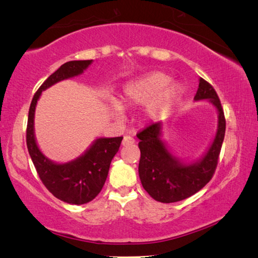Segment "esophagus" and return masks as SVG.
Here are the masks:
<instances>
[{
  "label": "esophagus",
  "mask_w": 258,
  "mask_h": 258,
  "mask_svg": "<svg viewBox=\"0 0 258 258\" xmlns=\"http://www.w3.org/2000/svg\"><path fill=\"white\" fill-rule=\"evenodd\" d=\"M133 143H135V140L132 137H130V135H125L123 139V146L133 145Z\"/></svg>",
  "instance_id": "esophagus-1"
}]
</instances>
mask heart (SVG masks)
<instances>
[{"label":"heart","mask_w":258,"mask_h":258,"mask_svg":"<svg viewBox=\"0 0 258 258\" xmlns=\"http://www.w3.org/2000/svg\"><path fill=\"white\" fill-rule=\"evenodd\" d=\"M169 82L171 77L166 73L152 72L147 74L125 85L121 102L126 106H132L149 102L154 99L149 106V113L157 115L165 110L181 94V85ZM112 109L116 113L120 111V107L117 103H113Z\"/></svg>","instance_id":"obj_1"}]
</instances>
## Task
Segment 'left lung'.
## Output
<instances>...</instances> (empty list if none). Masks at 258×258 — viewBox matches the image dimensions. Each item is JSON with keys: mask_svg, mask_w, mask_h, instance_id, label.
I'll use <instances>...</instances> for the list:
<instances>
[{"mask_svg": "<svg viewBox=\"0 0 258 258\" xmlns=\"http://www.w3.org/2000/svg\"><path fill=\"white\" fill-rule=\"evenodd\" d=\"M209 100L218 111V128L213 145L199 163L181 164L169 154L160 140V123H152L137 134L141 158L139 175L142 186L157 202L169 204L186 199L202 190L216 171L225 135L224 111L216 91L204 78L195 100Z\"/></svg>", "mask_w": 258, "mask_h": 258, "instance_id": "1", "label": "left lung"}]
</instances>
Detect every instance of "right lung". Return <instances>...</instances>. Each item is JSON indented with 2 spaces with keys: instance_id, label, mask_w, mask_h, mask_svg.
<instances>
[{
  "instance_id": "add662e5",
  "label": "right lung",
  "mask_w": 258,
  "mask_h": 258,
  "mask_svg": "<svg viewBox=\"0 0 258 258\" xmlns=\"http://www.w3.org/2000/svg\"><path fill=\"white\" fill-rule=\"evenodd\" d=\"M91 62L92 60H74L63 63L36 91L28 111L26 142L38 176L55 198L72 205L89 203L102 190L110 163L119 149L123 137L98 139L80 158L67 164H54L42 154L35 141L34 112L42 91L56 82L80 75Z\"/></svg>"
}]
</instances>
